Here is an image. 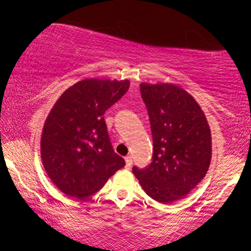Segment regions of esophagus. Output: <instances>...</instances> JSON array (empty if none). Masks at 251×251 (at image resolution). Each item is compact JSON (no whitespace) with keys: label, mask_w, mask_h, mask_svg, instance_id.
I'll use <instances>...</instances> for the list:
<instances>
[{"label":"esophagus","mask_w":251,"mask_h":251,"mask_svg":"<svg viewBox=\"0 0 251 251\" xmlns=\"http://www.w3.org/2000/svg\"><path fill=\"white\" fill-rule=\"evenodd\" d=\"M125 162H126V168H127V169L131 168L132 163H133V160H132L131 155H127V157L125 158Z\"/></svg>","instance_id":"1"}]
</instances>
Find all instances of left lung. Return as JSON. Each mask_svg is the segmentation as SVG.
Wrapping results in <instances>:
<instances>
[{"mask_svg":"<svg viewBox=\"0 0 251 251\" xmlns=\"http://www.w3.org/2000/svg\"><path fill=\"white\" fill-rule=\"evenodd\" d=\"M151 124L153 154L133 174L154 201H179L205 177L211 160V132L191 94L172 83H140Z\"/></svg>","mask_w":251,"mask_h":251,"instance_id":"left-lung-1","label":"left lung"}]
</instances>
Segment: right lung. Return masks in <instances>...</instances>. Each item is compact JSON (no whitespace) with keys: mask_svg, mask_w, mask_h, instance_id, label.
Returning a JSON list of instances; mask_svg holds the SVG:
<instances>
[{"mask_svg":"<svg viewBox=\"0 0 251 251\" xmlns=\"http://www.w3.org/2000/svg\"><path fill=\"white\" fill-rule=\"evenodd\" d=\"M128 87V80L86 79L66 89L53 106L43 126L41 158L63 194L88 197L125 166L112 148L103 114Z\"/></svg>","mask_w":251,"mask_h":251,"instance_id":"right-lung-1","label":"right lung"}]
</instances>
